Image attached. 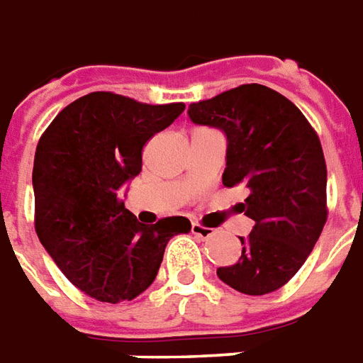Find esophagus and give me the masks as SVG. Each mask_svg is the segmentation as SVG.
<instances>
[{
  "mask_svg": "<svg viewBox=\"0 0 363 363\" xmlns=\"http://www.w3.org/2000/svg\"><path fill=\"white\" fill-rule=\"evenodd\" d=\"M191 233L195 236H199V238H211V236L215 235V228L205 227V225H199V223H194L191 225Z\"/></svg>",
  "mask_w": 363,
  "mask_h": 363,
  "instance_id": "esophagus-1",
  "label": "esophagus"
}]
</instances>
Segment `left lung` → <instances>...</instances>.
I'll use <instances>...</instances> for the list:
<instances>
[{
	"instance_id": "8db88e82",
	"label": "left lung",
	"mask_w": 363,
	"mask_h": 363,
	"mask_svg": "<svg viewBox=\"0 0 363 363\" xmlns=\"http://www.w3.org/2000/svg\"><path fill=\"white\" fill-rule=\"evenodd\" d=\"M195 125L227 135L223 184L248 191L238 211L254 220L236 264L220 281L246 295L284 287L315 248L326 223V162L315 128L274 89L244 84L187 109Z\"/></svg>"
}]
</instances>
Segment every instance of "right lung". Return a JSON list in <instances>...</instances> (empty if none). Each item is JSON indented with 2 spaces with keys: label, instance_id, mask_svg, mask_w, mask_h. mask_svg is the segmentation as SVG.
I'll list each match as a JSON object with an SVG mask.
<instances>
[{
  "label": "right lung",
  "instance_id": "add662e5",
  "mask_svg": "<svg viewBox=\"0 0 363 363\" xmlns=\"http://www.w3.org/2000/svg\"><path fill=\"white\" fill-rule=\"evenodd\" d=\"M184 109L94 91L64 107L38 140L35 230L64 276L94 299L138 297L152 285L169 238L191 230L186 217L138 223L119 194L140 174L146 143Z\"/></svg>",
  "mask_w": 363,
  "mask_h": 363
}]
</instances>
